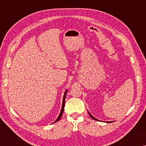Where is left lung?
Returning <instances> with one entry per match:
<instances>
[{"instance_id":"8db88e82","label":"left lung","mask_w":146,"mask_h":146,"mask_svg":"<svg viewBox=\"0 0 146 146\" xmlns=\"http://www.w3.org/2000/svg\"><path fill=\"white\" fill-rule=\"evenodd\" d=\"M88 113H89V115H90V117H91V118H92L93 120H98V121H99V120H98V119H97V118H95V117H93V116L92 115H91V113H90V112H89V111H88ZM107 122V123H111V122H112V121H110V122Z\"/></svg>"}]
</instances>
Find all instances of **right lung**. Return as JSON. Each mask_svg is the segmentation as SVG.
<instances>
[{"label": "right lung", "mask_w": 146, "mask_h": 146, "mask_svg": "<svg viewBox=\"0 0 146 146\" xmlns=\"http://www.w3.org/2000/svg\"><path fill=\"white\" fill-rule=\"evenodd\" d=\"M68 92V90H66L65 91V93H64V97H63V101H62V108H61V111H60V114H59L58 117L56 118V120L53 123H54L55 122H58V121L60 119L62 116L63 114V112H64V106H65V99H66V94H67Z\"/></svg>", "instance_id": "right-lung-1"}]
</instances>
